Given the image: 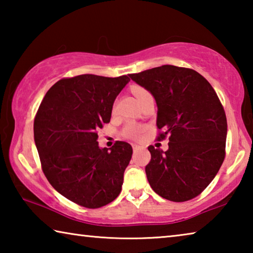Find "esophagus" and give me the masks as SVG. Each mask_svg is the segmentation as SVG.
Listing matches in <instances>:
<instances>
[{
  "label": "esophagus",
  "mask_w": 253,
  "mask_h": 253,
  "mask_svg": "<svg viewBox=\"0 0 253 253\" xmlns=\"http://www.w3.org/2000/svg\"><path fill=\"white\" fill-rule=\"evenodd\" d=\"M132 149H134V152H137L139 149L138 145H132Z\"/></svg>",
  "instance_id": "esophagus-1"
}]
</instances>
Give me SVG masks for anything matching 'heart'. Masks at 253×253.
I'll return each instance as SVG.
<instances>
[{
    "label": "heart",
    "mask_w": 253,
    "mask_h": 253,
    "mask_svg": "<svg viewBox=\"0 0 253 253\" xmlns=\"http://www.w3.org/2000/svg\"><path fill=\"white\" fill-rule=\"evenodd\" d=\"M132 93H134L135 97L137 98V100L139 101V100H142L143 97L148 95L149 92L146 90V89H144L142 87H134V88H132ZM125 135L127 137H138L139 136V130L134 126H129V127L126 128Z\"/></svg>",
    "instance_id": "b5f03b06"
}]
</instances>
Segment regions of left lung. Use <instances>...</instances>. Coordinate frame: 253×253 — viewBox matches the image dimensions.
Listing matches in <instances>:
<instances>
[{"mask_svg": "<svg viewBox=\"0 0 253 253\" xmlns=\"http://www.w3.org/2000/svg\"><path fill=\"white\" fill-rule=\"evenodd\" d=\"M129 77L155 98L156 125L163 129L157 139H169L166 152L148 146L149 185L173 202L195 198L224 161L228 124L219 97L203 76L187 68L165 65Z\"/></svg>", "mask_w": 253, "mask_h": 253, "instance_id": "obj_1", "label": "left lung"}]
</instances>
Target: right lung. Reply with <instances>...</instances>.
<instances>
[{"label": "right lung", "instance_id": "1", "mask_svg": "<svg viewBox=\"0 0 253 253\" xmlns=\"http://www.w3.org/2000/svg\"><path fill=\"white\" fill-rule=\"evenodd\" d=\"M129 80L88 74L59 80L34 119V142L45 177L81 207L101 208L122 191L132 148L126 142L100 148L97 130L110 122L114 101Z\"/></svg>", "mask_w": 253, "mask_h": 253}]
</instances>
